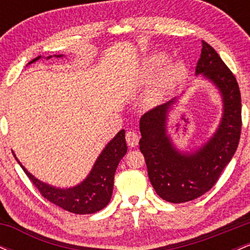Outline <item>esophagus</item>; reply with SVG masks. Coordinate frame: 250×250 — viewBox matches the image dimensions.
<instances>
[{
	"label": "esophagus",
	"instance_id": "34e87169",
	"mask_svg": "<svg viewBox=\"0 0 250 250\" xmlns=\"http://www.w3.org/2000/svg\"><path fill=\"white\" fill-rule=\"evenodd\" d=\"M139 135L134 131H127V134H125V141H127L129 147H136L139 145Z\"/></svg>",
	"mask_w": 250,
	"mask_h": 250
}]
</instances>
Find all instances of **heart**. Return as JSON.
<instances>
[{
    "label": "heart",
    "instance_id": "b5f03b06",
    "mask_svg": "<svg viewBox=\"0 0 250 250\" xmlns=\"http://www.w3.org/2000/svg\"><path fill=\"white\" fill-rule=\"evenodd\" d=\"M167 61V56L163 54H154L146 62V75L151 76ZM186 73V67L181 61L169 62L163 68L159 77L155 81L154 88L150 93V100L153 102L161 101L162 97L173 89L181 81Z\"/></svg>",
    "mask_w": 250,
    "mask_h": 250
}]
</instances>
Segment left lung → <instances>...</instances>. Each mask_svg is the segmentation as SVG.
Instances as JSON below:
<instances>
[{"label": "left lung", "mask_w": 250, "mask_h": 250, "mask_svg": "<svg viewBox=\"0 0 250 250\" xmlns=\"http://www.w3.org/2000/svg\"><path fill=\"white\" fill-rule=\"evenodd\" d=\"M195 74L219 89L222 119L213 136L194 153H181L167 135V117L176 99L147 111L140 120V150L156 194L171 203H183L207 193L219 180L239 146L242 119L236 79L211 45L202 41Z\"/></svg>", "instance_id": "8db88e82"}]
</instances>
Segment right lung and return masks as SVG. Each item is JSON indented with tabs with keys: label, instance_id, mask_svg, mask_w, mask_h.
<instances>
[{
	"label": "right lung",
	"instance_id": "add662e5",
	"mask_svg": "<svg viewBox=\"0 0 250 250\" xmlns=\"http://www.w3.org/2000/svg\"><path fill=\"white\" fill-rule=\"evenodd\" d=\"M61 57L62 55H54ZM48 56L47 59H50ZM41 56H37L28 64L39 61ZM125 131L120 130L113 140L105 146L102 153L97 157L93 169L80 185L71 188H56L47 185L33 176L20 163L22 169L40 193L49 202L59 206L64 210L74 214H93L100 211L108 205L111 199L114 188V175L119 162L127 153V143L125 137Z\"/></svg>",
	"mask_w": 250,
	"mask_h": 250
}]
</instances>
